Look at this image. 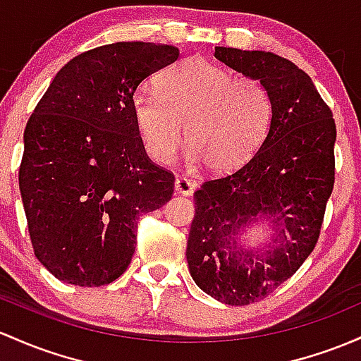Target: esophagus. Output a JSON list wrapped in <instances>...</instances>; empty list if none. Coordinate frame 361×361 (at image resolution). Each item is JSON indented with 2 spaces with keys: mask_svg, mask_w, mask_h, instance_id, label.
Instances as JSON below:
<instances>
[{
  "mask_svg": "<svg viewBox=\"0 0 361 361\" xmlns=\"http://www.w3.org/2000/svg\"><path fill=\"white\" fill-rule=\"evenodd\" d=\"M195 181L188 180V178L178 176L176 180H174V190H176V193H181V195H192V193L195 192Z\"/></svg>",
  "mask_w": 361,
  "mask_h": 361,
  "instance_id": "34e87169",
  "label": "esophagus"
}]
</instances>
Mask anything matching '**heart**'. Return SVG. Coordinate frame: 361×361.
I'll return each instance as SVG.
<instances>
[{"label": "heart", "instance_id": "b5f03b06", "mask_svg": "<svg viewBox=\"0 0 361 361\" xmlns=\"http://www.w3.org/2000/svg\"><path fill=\"white\" fill-rule=\"evenodd\" d=\"M157 92L138 90L132 116L145 152L166 164L185 138L188 159L209 171L231 173L264 144L272 123V99L260 80L236 77L204 58H188L161 71Z\"/></svg>", "mask_w": 361, "mask_h": 361}]
</instances>
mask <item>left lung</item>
<instances>
[{
  "label": "left lung",
  "mask_w": 361,
  "mask_h": 361,
  "mask_svg": "<svg viewBox=\"0 0 361 361\" xmlns=\"http://www.w3.org/2000/svg\"><path fill=\"white\" fill-rule=\"evenodd\" d=\"M229 68L260 80L272 99L264 144L236 171L193 193L187 260L202 291L226 305H250L290 279L315 248L334 187L336 123L312 78L265 51L216 47ZM269 222L271 243L245 247L240 236Z\"/></svg>",
  "instance_id": "8db88e82"
}]
</instances>
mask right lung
I'll use <instances>...</instances> for the list:
<instances>
[{"label": "right lung", "mask_w": 361, "mask_h": 361, "mask_svg": "<svg viewBox=\"0 0 361 361\" xmlns=\"http://www.w3.org/2000/svg\"><path fill=\"white\" fill-rule=\"evenodd\" d=\"M178 47L114 42L70 59L23 132L20 195L34 253L59 281L104 286L130 265L137 219L173 195L174 176L145 154L137 87Z\"/></svg>", "instance_id": "obj_1"}]
</instances>
